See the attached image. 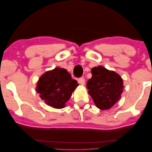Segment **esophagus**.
I'll use <instances>...</instances> for the list:
<instances>
[{"mask_svg": "<svg viewBox=\"0 0 152 152\" xmlns=\"http://www.w3.org/2000/svg\"><path fill=\"white\" fill-rule=\"evenodd\" d=\"M79 84L81 85H84L85 84V79L84 77H80L78 80Z\"/></svg>", "mask_w": 152, "mask_h": 152, "instance_id": "1", "label": "esophagus"}]
</instances>
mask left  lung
<instances>
[{
    "label": "left lung",
    "instance_id": "8db88e82",
    "mask_svg": "<svg viewBox=\"0 0 152 152\" xmlns=\"http://www.w3.org/2000/svg\"><path fill=\"white\" fill-rule=\"evenodd\" d=\"M91 73L92 77L86 84L89 95L98 109H110L120 99L123 80L116 72L102 66L93 68Z\"/></svg>",
    "mask_w": 152,
    "mask_h": 152
}]
</instances>
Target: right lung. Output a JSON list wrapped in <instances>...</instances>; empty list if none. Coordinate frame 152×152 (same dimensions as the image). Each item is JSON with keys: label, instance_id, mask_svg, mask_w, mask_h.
<instances>
[{"label": "right lung", "instance_id": "add662e5", "mask_svg": "<svg viewBox=\"0 0 152 152\" xmlns=\"http://www.w3.org/2000/svg\"><path fill=\"white\" fill-rule=\"evenodd\" d=\"M78 84L64 68L59 67L45 72L37 84V92L50 107L62 109Z\"/></svg>", "mask_w": 152, "mask_h": 152}]
</instances>
